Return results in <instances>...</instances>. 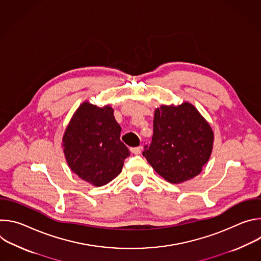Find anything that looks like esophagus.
<instances>
[{"label":"esophagus","instance_id":"1","mask_svg":"<svg viewBox=\"0 0 261 261\" xmlns=\"http://www.w3.org/2000/svg\"><path fill=\"white\" fill-rule=\"evenodd\" d=\"M142 150V146H135V147H131V152L135 155H138L141 153Z\"/></svg>","mask_w":261,"mask_h":261}]
</instances>
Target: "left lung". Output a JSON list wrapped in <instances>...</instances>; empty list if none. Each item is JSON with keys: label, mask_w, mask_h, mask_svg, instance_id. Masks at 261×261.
<instances>
[{"label": "left lung", "mask_w": 261, "mask_h": 261, "mask_svg": "<svg viewBox=\"0 0 261 261\" xmlns=\"http://www.w3.org/2000/svg\"><path fill=\"white\" fill-rule=\"evenodd\" d=\"M214 134L197 109L185 102L155 110L152 142L142 155L152 167L172 184L197 175L208 161Z\"/></svg>", "instance_id": "obj_1"}]
</instances>
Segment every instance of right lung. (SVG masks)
<instances>
[{
    "instance_id": "1",
    "label": "right lung",
    "mask_w": 261,
    "mask_h": 261,
    "mask_svg": "<svg viewBox=\"0 0 261 261\" xmlns=\"http://www.w3.org/2000/svg\"><path fill=\"white\" fill-rule=\"evenodd\" d=\"M110 106L83 103L68 125L63 146L67 163L82 179L100 187L113 180L130 156Z\"/></svg>"
}]
</instances>
